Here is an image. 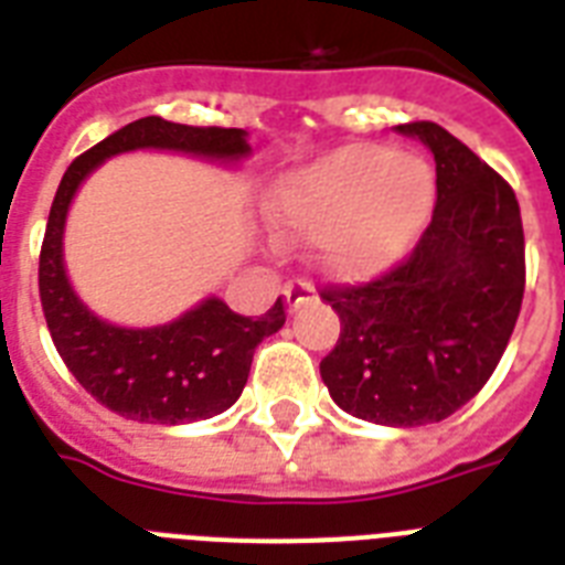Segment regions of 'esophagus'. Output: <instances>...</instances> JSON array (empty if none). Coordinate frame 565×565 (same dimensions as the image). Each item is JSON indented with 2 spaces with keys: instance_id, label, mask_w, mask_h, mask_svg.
<instances>
[{
  "instance_id": "esophagus-1",
  "label": "esophagus",
  "mask_w": 565,
  "mask_h": 565,
  "mask_svg": "<svg viewBox=\"0 0 565 565\" xmlns=\"http://www.w3.org/2000/svg\"><path fill=\"white\" fill-rule=\"evenodd\" d=\"M284 299H287V308L290 310L301 308L305 301L313 299V284H310L308 278H292V281H287V287H284Z\"/></svg>"
}]
</instances>
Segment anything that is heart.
I'll use <instances>...</instances> for the list:
<instances>
[{"label":"heart","instance_id":"b5f03b06","mask_svg":"<svg viewBox=\"0 0 565 565\" xmlns=\"http://www.w3.org/2000/svg\"><path fill=\"white\" fill-rule=\"evenodd\" d=\"M434 207L437 175L428 161L358 143L278 181L269 216L281 234L317 237L326 273L361 281L411 255Z\"/></svg>","mask_w":565,"mask_h":565}]
</instances>
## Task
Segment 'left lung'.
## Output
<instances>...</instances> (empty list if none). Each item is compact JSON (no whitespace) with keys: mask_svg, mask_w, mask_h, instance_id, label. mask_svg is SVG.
Returning <instances> with one entry per match:
<instances>
[{"mask_svg":"<svg viewBox=\"0 0 565 565\" xmlns=\"http://www.w3.org/2000/svg\"><path fill=\"white\" fill-rule=\"evenodd\" d=\"M437 163V207L402 264L328 284L340 340L319 372L345 413L416 428L460 411L499 366L525 296L516 193L437 122H407Z\"/></svg>","mask_w":565,"mask_h":565,"instance_id":"obj_1","label":"left lung"}]
</instances>
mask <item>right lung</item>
<instances>
[{"label":"right lung","instance_id":"right-lung-1","mask_svg":"<svg viewBox=\"0 0 565 565\" xmlns=\"http://www.w3.org/2000/svg\"><path fill=\"white\" fill-rule=\"evenodd\" d=\"M135 149H170L211 161L248 154L243 128L181 126L161 117L128 122L78 154L61 179L40 246V305L61 361L108 411L149 425L211 419L237 402L264 337L284 326V301L264 317H239L220 299H204L175 322L119 328L84 308L64 269V222L75 190L105 158Z\"/></svg>","mask_w":565,"mask_h":565}]
</instances>
